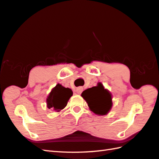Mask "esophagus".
<instances>
[{
    "label": "esophagus",
    "instance_id": "esophagus-1",
    "mask_svg": "<svg viewBox=\"0 0 159 159\" xmlns=\"http://www.w3.org/2000/svg\"><path fill=\"white\" fill-rule=\"evenodd\" d=\"M83 88H82V87H79V88H78L76 89L77 94H81L82 92H83Z\"/></svg>",
    "mask_w": 159,
    "mask_h": 159
}]
</instances>
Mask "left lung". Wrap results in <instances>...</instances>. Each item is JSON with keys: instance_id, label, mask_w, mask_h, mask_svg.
Listing matches in <instances>:
<instances>
[{"instance_id": "obj_1", "label": "left lung", "mask_w": 159, "mask_h": 159, "mask_svg": "<svg viewBox=\"0 0 159 159\" xmlns=\"http://www.w3.org/2000/svg\"><path fill=\"white\" fill-rule=\"evenodd\" d=\"M81 96L88 102L90 110L96 114H107L112 106L111 94L101 83L83 91Z\"/></svg>"}]
</instances>
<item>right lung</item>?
<instances>
[{
	"label": "right lung",
	"instance_id": "obj_1",
	"mask_svg": "<svg viewBox=\"0 0 159 159\" xmlns=\"http://www.w3.org/2000/svg\"><path fill=\"white\" fill-rule=\"evenodd\" d=\"M72 94L71 89L65 88L60 84H57L47 98L48 107L57 111H61L66 106L67 101Z\"/></svg>",
	"mask_w": 159,
	"mask_h": 159
}]
</instances>
